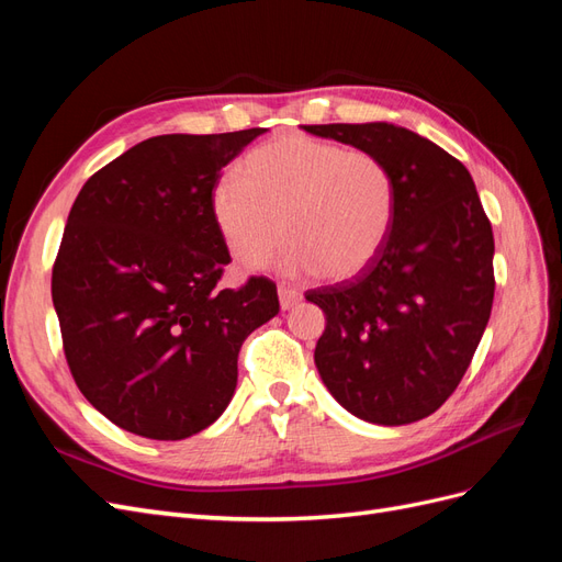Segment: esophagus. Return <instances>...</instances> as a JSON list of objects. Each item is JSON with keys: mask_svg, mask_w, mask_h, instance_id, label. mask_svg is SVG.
<instances>
[{"mask_svg": "<svg viewBox=\"0 0 562 562\" xmlns=\"http://www.w3.org/2000/svg\"><path fill=\"white\" fill-rule=\"evenodd\" d=\"M302 300V293L295 291V288H288V285H279V302H281V310H291L295 304Z\"/></svg>", "mask_w": 562, "mask_h": 562, "instance_id": "obj_1", "label": "esophagus"}]
</instances>
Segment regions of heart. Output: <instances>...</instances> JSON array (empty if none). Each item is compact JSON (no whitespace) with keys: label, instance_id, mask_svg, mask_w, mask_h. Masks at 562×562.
<instances>
[{"label":"heart","instance_id":"heart-1","mask_svg":"<svg viewBox=\"0 0 562 562\" xmlns=\"http://www.w3.org/2000/svg\"><path fill=\"white\" fill-rule=\"evenodd\" d=\"M211 209L232 258L265 267L291 236L281 269L347 281L372 265L394 225L396 182L372 151L312 135H281L252 149L241 176H223Z\"/></svg>","mask_w":562,"mask_h":562}]
</instances>
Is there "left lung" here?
Here are the masks:
<instances>
[{
	"instance_id": "1",
	"label": "left lung",
	"mask_w": 562,
	"mask_h": 562,
	"mask_svg": "<svg viewBox=\"0 0 562 562\" xmlns=\"http://www.w3.org/2000/svg\"><path fill=\"white\" fill-rule=\"evenodd\" d=\"M378 155L396 182L394 225L351 281L310 291L326 314L314 363L359 419L401 427L443 405L473 359L495 297L490 220L467 166L386 122L302 126Z\"/></svg>"
}]
</instances>
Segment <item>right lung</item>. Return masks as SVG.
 <instances>
[{"label":"right lung","instance_id":"right-lung-1","mask_svg":"<svg viewBox=\"0 0 562 562\" xmlns=\"http://www.w3.org/2000/svg\"><path fill=\"white\" fill-rule=\"evenodd\" d=\"M265 128L143 140L81 187L50 295L87 401L143 438H190L225 413L244 339L279 314L274 281L220 288L229 250L211 196Z\"/></svg>","mask_w":562,"mask_h":562}]
</instances>
